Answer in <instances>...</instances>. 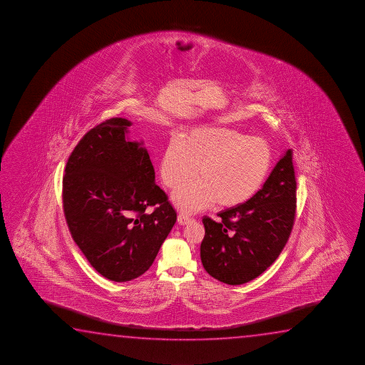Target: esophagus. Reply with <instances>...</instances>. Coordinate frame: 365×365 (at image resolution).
I'll return each instance as SVG.
<instances>
[{
  "instance_id": "34e87169",
  "label": "esophagus",
  "mask_w": 365,
  "mask_h": 365,
  "mask_svg": "<svg viewBox=\"0 0 365 365\" xmlns=\"http://www.w3.org/2000/svg\"><path fill=\"white\" fill-rule=\"evenodd\" d=\"M190 220H192V218L185 215V213H180V215H178V223H180V226H185V225L190 222Z\"/></svg>"
}]
</instances>
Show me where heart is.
<instances>
[{"label":"heart","instance_id":"obj_1","mask_svg":"<svg viewBox=\"0 0 365 365\" xmlns=\"http://www.w3.org/2000/svg\"><path fill=\"white\" fill-rule=\"evenodd\" d=\"M272 164L269 143L230 128H200L173 140L160 160V177L169 188L192 180L200 168L201 181L180 187L173 201L182 211H198L216 202L232 208L261 190Z\"/></svg>","mask_w":365,"mask_h":365}]
</instances>
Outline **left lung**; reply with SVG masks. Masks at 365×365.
<instances>
[{"label":"left lung","instance_id":"1","mask_svg":"<svg viewBox=\"0 0 365 365\" xmlns=\"http://www.w3.org/2000/svg\"><path fill=\"white\" fill-rule=\"evenodd\" d=\"M295 213V170L289 149L251 200L220 212L217 221L203 217V267L228 285L254 280L285 247Z\"/></svg>","mask_w":365,"mask_h":365}]
</instances>
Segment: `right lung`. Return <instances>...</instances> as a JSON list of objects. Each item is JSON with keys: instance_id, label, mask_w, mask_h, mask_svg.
<instances>
[{"instance_id": "obj_1", "label": "right lung", "mask_w": 365, "mask_h": 365, "mask_svg": "<svg viewBox=\"0 0 365 365\" xmlns=\"http://www.w3.org/2000/svg\"><path fill=\"white\" fill-rule=\"evenodd\" d=\"M132 125L111 118L90 129L70 154L63 206L71 237L108 280L143 275L177 221L143 142H129ZM149 206L155 211L148 212Z\"/></svg>"}]
</instances>
